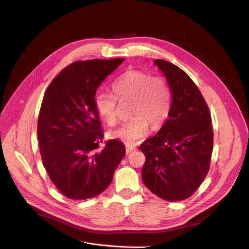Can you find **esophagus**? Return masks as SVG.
<instances>
[{
    "instance_id": "1",
    "label": "esophagus",
    "mask_w": 249,
    "mask_h": 249,
    "mask_svg": "<svg viewBox=\"0 0 249 249\" xmlns=\"http://www.w3.org/2000/svg\"><path fill=\"white\" fill-rule=\"evenodd\" d=\"M137 150V148L136 147H134V146H132V145H130V144H127L126 145V154L128 155V154H131L132 152H134V151H136Z\"/></svg>"
}]
</instances>
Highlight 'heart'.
Listing matches in <instances>:
<instances>
[{
	"mask_svg": "<svg viewBox=\"0 0 249 249\" xmlns=\"http://www.w3.org/2000/svg\"><path fill=\"white\" fill-rule=\"evenodd\" d=\"M112 93L100 91L94 96L98 116L108 126L118 122V102L131 101L130 120L111 132V136L133 143L150 128L160 127L171 108V93L165 80L140 71H128L111 84Z\"/></svg>",
	"mask_w": 249,
	"mask_h": 249,
	"instance_id": "obj_1",
	"label": "heart"
}]
</instances>
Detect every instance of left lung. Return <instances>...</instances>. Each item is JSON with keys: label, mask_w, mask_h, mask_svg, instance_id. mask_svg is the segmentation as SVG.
<instances>
[{"label": "left lung", "mask_w": 249, "mask_h": 249, "mask_svg": "<svg viewBox=\"0 0 249 249\" xmlns=\"http://www.w3.org/2000/svg\"><path fill=\"white\" fill-rule=\"evenodd\" d=\"M155 64L165 76L172 101L161 129L140 146L146 157L142 178L160 198L181 201L199 188L210 169L212 119L201 91L183 70L161 59Z\"/></svg>", "instance_id": "8db88e82"}]
</instances>
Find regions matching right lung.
Here are the masks:
<instances>
[{
	"mask_svg": "<svg viewBox=\"0 0 249 249\" xmlns=\"http://www.w3.org/2000/svg\"><path fill=\"white\" fill-rule=\"evenodd\" d=\"M124 60L74 62L44 94L37 123L41 159L53 184L69 199L102 193L125 155L124 144L115 139L99 149L103 131L94 107L97 88Z\"/></svg>",
	"mask_w": 249,
	"mask_h": 249,
	"instance_id": "1",
	"label": "right lung"
}]
</instances>
